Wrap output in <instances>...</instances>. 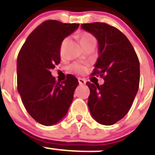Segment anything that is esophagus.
<instances>
[{
	"mask_svg": "<svg viewBox=\"0 0 155 155\" xmlns=\"http://www.w3.org/2000/svg\"><path fill=\"white\" fill-rule=\"evenodd\" d=\"M78 82L80 85H85V83H86V81L83 78H78Z\"/></svg>",
	"mask_w": 155,
	"mask_h": 155,
	"instance_id": "1",
	"label": "esophagus"
}]
</instances>
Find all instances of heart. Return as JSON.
Returning <instances> with one entry per match:
<instances>
[{"label":"heart","mask_w":155,"mask_h":155,"mask_svg":"<svg viewBox=\"0 0 155 155\" xmlns=\"http://www.w3.org/2000/svg\"><path fill=\"white\" fill-rule=\"evenodd\" d=\"M66 41H67V39H65L62 42V44H61V51L63 49V47L64 46H65V44H66ZM90 41H95V38H94L91 34H89V33H87V32H83L80 35L81 44L88 43V42H90ZM72 68L74 69V70H75L76 72H78V73H81L85 70V67H84V66H79V65H76V64L72 66Z\"/></svg>","instance_id":"b5f03b06"}]
</instances>
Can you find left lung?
<instances>
[{
	"label": "left lung",
	"instance_id": "8db88e82",
	"mask_svg": "<svg viewBox=\"0 0 155 155\" xmlns=\"http://www.w3.org/2000/svg\"><path fill=\"white\" fill-rule=\"evenodd\" d=\"M83 30L98 42V58L93 75L103 77V85L88 82V106L93 118L103 125H112L126 116L139 85V61L124 35L105 23L83 24Z\"/></svg>",
	"mask_w": 155,
	"mask_h": 155
}]
</instances>
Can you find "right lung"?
I'll return each instance as SVG.
<instances>
[{
  "label": "right lung",
  "instance_id": "1",
  "mask_svg": "<svg viewBox=\"0 0 155 155\" xmlns=\"http://www.w3.org/2000/svg\"><path fill=\"white\" fill-rule=\"evenodd\" d=\"M79 24L47 20L27 38L17 57V89L23 104L35 120L51 126L65 117L74 99L78 81L71 74L56 82L51 70L60 62V48L65 38Z\"/></svg>",
  "mask_w": 155,
  "mask_h": 155
}]
</instances>
